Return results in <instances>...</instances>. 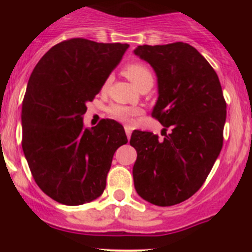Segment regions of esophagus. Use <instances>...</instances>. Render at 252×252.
<instances>
[{"instance_id": "obj_1", "label": "esophagus", "mask_w": 252, "mask_h": 252, "mask_svg": "<svg viewBox=\"0 0 252 252\" xmlns=\"http://www.w3.org/2000/svg\"><path fill=\"white\" fill-rule=\"evenodd\" d=\"M124 129H126V138H130V135H131V130H133V129H131V126H124Z\"/></svg>"}]
</instances>
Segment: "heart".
I'll return each mask as SVG.
<instances>
[{
	"label": "heart",
	"instance_id": "obj_1",
	"mask_svg": "<svg viewBox=\"0 0 252 252\" xmlns=\"http://www.w3.org/2000/svg\"><path fill=\"white\" fill-rule=\"evenodd\" d=\"M124 74L136 88H140L141 85L146 83H154V75H152L151 70L149 69L147 65L140 62L130 63V64L126 65L124 68ZM108 113H110L112 118L117 119V121L130 122L133 117L138 116L140 113V110L136 107H131V106L112 105L108 108Z\"/></svg>",
	"mask_w": 252,
	"mask_h": 252
}]
</instances>
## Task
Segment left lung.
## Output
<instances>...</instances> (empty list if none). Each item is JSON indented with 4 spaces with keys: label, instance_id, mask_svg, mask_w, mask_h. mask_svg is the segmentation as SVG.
Segmentation results:
<instances>
[{
    "label": "left lung",
    "instance_id": "8db88e82",
    "mask_svg": "<svg viewBox=\"0 0 252 252\" xmlns=\"http://www.w3.org/2000/svg\"><path fill=\"white\" fill-rule=\"evenodd\" d=\"M134 55L156 73L158 97L151 114L169 129L163 140L133 131L134 187L150 204L173 206L202 187L220 156L227 105L215 69L189 44L144 45Z\"/></svg>",
    "mask_w": 252,
    "mask_h": 252
}]
</instances>
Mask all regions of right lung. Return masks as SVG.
Returning a JSON list of instances; mask_svg holds the SVG:
<instances>
[{
    "label": "right lung",
    "instance_id": "add662e5",
    "mask_svg": "<svg viewBox=\"0 0 252 252\" xmlns=\"http://www.w3.org/2000/svg\"><path fill=\"white\" fill-rule=\"evenodd\" d=\"M128 47L67 40L50 48L30 75L22 106L23 152L40 189L60 204L101 196L114 152L128 142L118 122L102 119L93 128L83 122L86 103Z\"/></svg>",
    "mask_w": 252,
    "mask_h": 252
}]
</instances>
